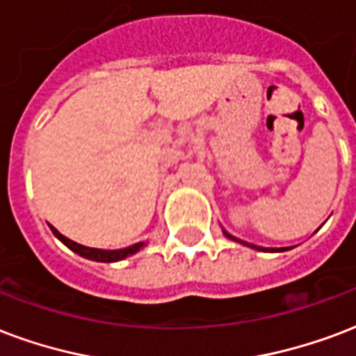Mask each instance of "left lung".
<instances>
[{
  "label": "left lung",
  "mask_w": 356,
  "mask_h": 356,
  "mask_svg": "<svg viewBox=\"0 0 356 356\" xmlns=\"http://www.w3.org/2000/svg\"><path fill=\"white\" fill-rule=\"evenodd\" d=\"M222 232H224V235H226L227 238H232V241H235V243L244 244V246H248V248H254V250H259V252H286V250H291V248H263V246H256V244L246 243V241H241V238L233 237L232 233H227L226 229H222Z\"/></svg>",
  "instance_id": "8db88e82"
}]
</instances>
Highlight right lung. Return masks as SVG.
Segmentation results:
<instances>
[{"label": "right lung", "mask_w": 356, "mask_h": 356, "mask_svg": "<svg viewBox=\"0 0 356 356\" xmlns=\"http://www.w3.org/2000/svg\"><path fill=\"white\" fill-rule=\"evenodd\" d=\"M51 233L61 241V243L70 248L72 252H76L78 256L86 257V259H91V261H100V263H113V261H121L124 257L132 256L136 252H140L145 246V243H136L132 246H127V248H119V250H102V248H89V246H83V244H78L74 241H70L69 237H65L61 233L56 229L54 226H50Z\"/></svg>", "instance_id": "1"}]
</instances>
